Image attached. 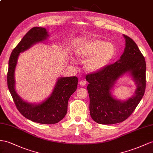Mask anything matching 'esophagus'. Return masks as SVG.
<instances>
[{"label": "esophagus", "instance_id": "esophagus-1", "mask_svg": "<svg viewBox=\"0 0 153 153\" xmlns=\"http://www.w3.org/2000/svg\"><path fill=\"white\" fill-rule=\"evenodd\" d=\"M79 84L80 85V86H85V85H86V84H87V81L85 80H81L79 81Z\"/></svg>", "mask_w": 153, "mask_h": 153}]
</instances>
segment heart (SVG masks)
<instances>
[{"label": "heart", "instance_id": "obj_1", "mask_svg": "<svg viewBox=\"0 0 153 153\" xmlns=\"http://www.w3.org/2000/svg\"><path fill=\"white\" fill-rule=\"evenodd\" d=\"M116 52L115 46L111 42L92 39L85 42L76 50L77 57L85 61V68L89 72L101 71L108 65Z\"/></svg>", "mask_w": 153, "mask_h": 153}]
</instances>
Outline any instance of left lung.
<instances>
[{"instance_id": "1", "label": "left lung", "mask_w": 153, "mask_h": 153, "mask_svg": "<svg viewBox=\"0 0 153 153\" xmlns=\"http://www.w3.org/2000/svg\"><path fill=\"white\" fill-rule=\"evenodd\" d=\"M123 36L125 47L119 59L101 71L86 76L89 83L90 114L93 120L100 124H115L128 118L142 99L146 90V60L135 42ZM127 74L135 81L137 89L127 100H120L111 92L117 81Z\"/></svg>"}]
</instances>
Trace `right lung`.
I'll use <instances>...</instances> for the list:
<instances>
[{
    "label": "right lung",
    "mask_w": 153,
    "mask_h": 153,
    "mask_svg": "<svg viewBox=\"0 0 153 153\" xmlns=\"http://www.w3.org/2000/svg\"><path fill=\"white\" fill-rule=\"evenodd\" d=\"M48 31L42 27H34L21 39L11 52L9 60L7 83L14 103L21 114L33 122L41 124L57 123L66 114L68 100L77 88L78 78L76 76L59 77L52 94L38 103L25 101L15 90V72L21 53L48 39Z\"/></svg>",
    "instance_id": "add662e5"
}]
</instances>
